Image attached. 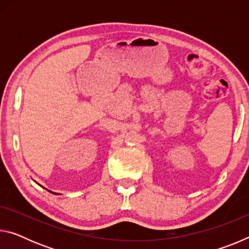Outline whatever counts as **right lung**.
<instances>
[{
  "mask_svg": "<svg viewBox=\"0 0 249 249\" xmlns=\"http://www.w3.org/2000/svg\"><path fill=\"white\" fill-rule=\"evenodd\" d=\"M52 193H53V192H52Z\"/></svg>",
  "mask_w": 249,
  "mask_h": 249,
  "instance_id": "obj_1",
  "label": "right lung"
}]
</instances>
